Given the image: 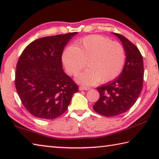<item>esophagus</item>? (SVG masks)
Returning <instances> with one entry per match:
<instances>
[{"label": "esophagus", "mask_w": 159, "mask_h": 159, "mask_svg": "<svg viewBox=\"0 0 159 159\" xmlns=\"http://www.w3.org/2000/svg\"><path fill=\"white\" fill-rule=\"evenodd\" d=\"M89 89H90V88L86 87V86H80V87H79L80 90H88Z\"/></svg>", "instance_id": "esophagus-1"}]
</instances>
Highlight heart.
Listing matches in <instances>:
<instances>
[{
	"label": "heart",
	"mask_w": 159,
	"mask_h": 159,
	"mask_svg": "<svg viewBox=\"0 0 159 159\" xmlns=\"http://www.w3.org/2000/svg\"><path fill=\"white\" fill-rule=\"evenodd\" d=\"M61 60L70 75L79 73L88 61L89 69L78 75L76 80L81 84L93 85L98 81L107 83L118 77L125 64V53L119 43L91 35L76 41L74 46L64 48Z\"/></svg>",
	"instance_id": "b5f03b06"
}]
</instances>
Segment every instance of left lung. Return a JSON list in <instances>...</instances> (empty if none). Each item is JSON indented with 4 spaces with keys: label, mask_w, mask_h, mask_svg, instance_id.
<instances>
[{
    "label": "left lung",
    "mask_w": 159,
    "mask_h": 159,
    "mask_svg": "<svg viewBox=\"0 0 159 159\" xmlns=\"http://www.w3.org/2000/svg\"><path fill=\"white\" fill-rule=\"evenodd\" d=\"M113 34L121 41L126 59L118 78L97 88L99 99L93 109L107 117L121 114L133 106L142 91L144 78L143 60L138 48L122 35Z\"/></svg>",
    "instance_id": "1"
}]
</instances>
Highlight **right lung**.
Returning a JSON list of instances; mask_svg holds the SVG:
<instances>
[{
	"label": "right lung",
	"instance_id": "right-lung-1",
	"mask_svg": "<svg viewBox=\"0 0 159 159\" xmlns=\"http://www.w3.org/2000/svg\"><path fill=\"white\" fill-rule=\"evenodd\" d=\"M77 32L43 37L31 43L17 64L15 87L26 110L35 117L54 119L68 108L79 86L62 69L61 52Z\"/></svg>",
	"mask_w": 159,
	"mask_h": 159
}]
</instances>
